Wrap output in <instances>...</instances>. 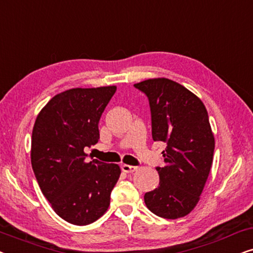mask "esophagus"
<instances>
[{"instance_id":"obj_1","label":"esophagus","mask_w":253,"mask_h":253,"mask_svg":"<svg viewBox=\"0 0 253 253\" xmlns=\"http://www.w3.org/2000/svg\"><path fill=\"white\" fill-rule=\"evenodd\" d=\"M122 170L124 172H133L137 170V167H134V166H130V165H122Z\"/></svg>"}]
</instances>
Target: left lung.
Returning a JSON list of instances; mask_svg holds the SVG:
<instances>
[{"label":"left lung","instance_id":"8db88e82","mask_svg":"<svg viewBox=\"0 0 253 253\" xmlns=\"http://www.w3.org/2000/svg\"><path fill=\"white\" fill-rule=\"evenodd\" d=\"M134 87L146 94L152 138L167 145L160 183L144 196L147 209L165 219L183 217L195 209L209 178L215 141L202 100L178 83L154 78Z\"/></svg>","mask_w":253,"mask_h":253}]
</instances>
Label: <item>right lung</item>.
I'll list each match as a JSON object with an SVG mask.
<instances>
[{"label":"right lung","instance_id":"obj_1","mask_svg":"<svg viewBox=\"0 0 253 253\" xmlns=\"http://www.w3.org/2000/svg\"><path fill=\"white\" fill-rule=\"evenodd\" d=\"M116 86L71 88L51 98L37 116L31 164L43 196L69 223L86 226L102 216L119 181L116 164L86 161L98 143L99 121Z\"/></svg>","mask_w":253,"mask_h":253}]
</instances>
